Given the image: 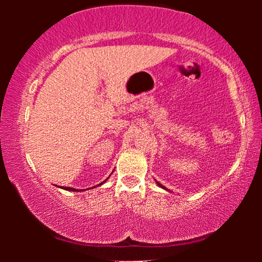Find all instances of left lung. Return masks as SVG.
I'll return each instance as SVG.
<instances>
[{"mask_svg": "<svg viewBox=\"0 0 262 262\" xmlns=\"http://www.w3.org/2000/svg\"><path fill=\"white\" fill-rule=\"evenodd\" d=\"M156 184H157V185H159L161 188H163V189H166V191H168V189H167L166 187H164V186H162V185H161V184H160V182H157V181H156Z\"/></svg>", "mask_w": 262, "mask_h": 262, "instance_id": "1", "label": "left lung"}]
</instances>
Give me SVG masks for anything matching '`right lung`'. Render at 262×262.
Here are the masks:
<instances>
[{
  "instance_id": "1",
  "label": "right lung",
  "mask_w": 262,
  "mask_h": 262,
  "mask_svg": "<svg viewBox=\"0 0 262 262\" xmlns=\"http://www.w3.org/2000/svg\"><path fill=\"white\" fill-rule=\"evenodd\" d=\"M108 178H110V177H108ZM108 178H107V179H108ZM107 179H106L105 181H102L101 184L96 185V186H94V187H91V188H95V187H98V186H101L102 184H105V182L107 181ZM60 188H63V187H60ZM91 188H87V189H91ZM63 189H66V191H73V192H77V191H78V189H75V188H73V187H64ZM82 191H83V189H82ZM80 192H81V191H80Z\"/></svg>"
}]
</instances>
